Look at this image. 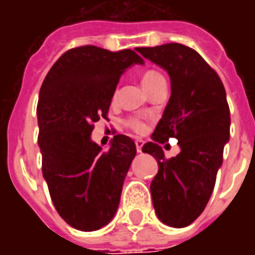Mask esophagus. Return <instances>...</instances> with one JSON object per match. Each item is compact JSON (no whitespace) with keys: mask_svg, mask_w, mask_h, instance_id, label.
<instances>
[{"mask_svg":"<svg viewBox=\"0 0 255 255\" xmlns=\"http://www.w3.org/2000/svg\"><path fill=\"white\" fill-rule=\"evenodd\" d=\"M135 146H136V151H138V153H142V147H143V140H140V139H136V140H135Z\"/></svg>","mask_w":255,"mask_h":255,"instance_id":"obj_1","label":"esophagus"}]
</instances>
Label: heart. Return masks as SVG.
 Returning a JSON list of instances; mask_svg holds the SVG:
<instances>
[{
  "instance_id": "1",
  "label": "heart",
  "mask_w": 255,
  "mask_h": 255,
  "mask_svg": "<svg viewBox=\"0 0 255 255\" xmlns=\"http://www.w3.org/2000/svg\"><path fill=\"white\" fill-rule=\"evenodd\" d=\"M160 82H164V76H162L158 71L149 69V71H146V72L142 75V84H143V87L146 89L147 93H149L150 90L153 89L154 86H157V84L160 83ZM116 97L117 91H115L113 98H116ZM127 126L131 128V129H133L135 132H143L144 129H146L144 123H142L140 120H138V119H128Z\"/></svg>"
}]
</instances>
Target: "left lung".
<instances>
[{
	"label": "left lung",
	"instance_id": "left-lung-1",
	"mask_svg": "<svg viewBox=\"0 0 255 255\" xmlns=\"http://www.w3.org/2000/svg\"><path fill=\"white\" fill-rule=\"evenodd\" d=\"M171 78V98L143 144L158 162L150 184L157 217L173 228L187 227L206 208L230 139V106L221 79L199 53L182 43L136 47ZM176 137L181 153L165 159L160 143Z\"/></svg>",
	"mask_w": 255,
	"mask_h": 255
}]
</instances>
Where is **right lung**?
Returning a JSON list of instances; mask_svg holds the SVG:
<instances>
[{"label": "right lung", "mask_w": 255, "mask_h": 255, "mask_svg": "<svg viewBox=\"0 0 255 255\" xmlns=\"http://www.w3.org/2000/svg\"><path fill=\"white\" fill-rule=\"evenodd\" d=\"M133 64L143 60L131 49L75 47L42 83L36 108L42 173L56 210L76 230H100L119 208L136 146L126 135H115L102 151L91 132L94 123L108 119L119 79Z\"/></svg>", "instance_id": "1"}]
</instances>
